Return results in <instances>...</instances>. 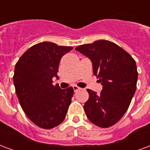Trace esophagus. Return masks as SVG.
I'll return each mask as SVG.
<instances>
[{
    "label": "esophagus",
    "instance_id": "1",
    "mask_svg": "<svg viewBox=\"0 0 150 150\" xmlns=\"http://www.w3.org/2000/svg\"><path fill=\"white\" fill-rule=\"evenodd\" d=\"M73 89H74V91L76 92L78 91L79 90H80V87H79V86H76V85H74V86H73Z\"/></svg>",
    "mask_w": 150,
    "mask_h": 150
}]
</instances>
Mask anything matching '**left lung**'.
<instances>
[{"instance_id": "8db88e82", "label": "left lung", "mask_w": 150, "mask_h": 150, "mask_svg": "<svg viewBox=\"0 0 150 150\" xmlns=\"http://www.w3.org/2000/svg\"><path fill=\"white\" fill-rule=\"evenodd\" d=\"M91 60L94 75L103 90L98 95L87 89L84 110L91 122L102 128L117 123L128 110L137 87L136 62L127 52L111 41L101 40L75 48Z\"/></svg>"}]
</instances>
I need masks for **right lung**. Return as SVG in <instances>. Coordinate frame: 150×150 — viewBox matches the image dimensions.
I'll return each mask as SVG.
<instances>
[{"label": "right lung", "instance_id": "obj_1", "mask_svg": "<svg viewBox=\"0 0 150 150\" xmlns=\"http://www.w3.org/2000/svg\"><path fill=\"white\" fill-rule=\"evenodd\" d=\"M71 49L41 42L28 48L16 64L13 82L20 104L27 117L40 128H54L66 117L74 90L54 86L52 78H58L61 58Z\"/></svg>", "mask_w": 150, "mask_h": 150}]
</instances>
